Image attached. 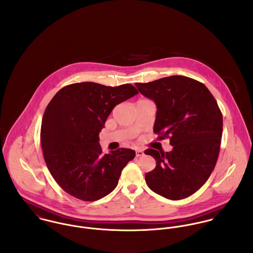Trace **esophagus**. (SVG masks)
Returning a JSON list of instances; mask_svg holds the SVG:
<instances>
[{
	"label": "esophagus",
	"mask_w": 253,
	"mask_h": 253,
	"mask_svg": "<svg viewBox=\"0 0 253 253\" xmlns=\"http://www.w3.org/2000/svg\"><path fill=\"white\" fill-rule=\"evenodd\" d=\"M135 152H136V157H137V158H139V157H141V156L144 155V152H143V150H141V149H137Z\"/></svg>",
	"instance_id": "1"
}]
</instances>
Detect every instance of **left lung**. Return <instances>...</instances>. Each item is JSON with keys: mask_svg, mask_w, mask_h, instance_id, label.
Listing matches in <instances>:
<instances>
[{"mask_svg": "<svg viewBox=\"0 0 253 253\" xmlns=\"http://www.w3.org/2000/svg\"><path fill=\"white\" fill-rule=\"evenodd\" d=\"M157 105L154 132L169 138L170 152L147 149L156 168L147 172L149 188L167 199L182 200L197 192L211 176L220 150L223 119L209 88L194 79L170 76L135 84Z\"/></svg>", "mask_w": 253, "mask_h": 253, "instance_id": "8db88e82", "label": "left lung"}]
</instances>
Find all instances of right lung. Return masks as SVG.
Wrapping results in <instances>:
<instances>
[{"label":"right lung","mask_w":253,"mask_h":253,"mask_svg":"<svg viewBox=\"0 0 253 253\" xmlns=\"http://www.w3.org/2000/svg\"><path fill=\"white\" fill-rule=\"evenodd\" d=\"M137 93L129 84L84 82L62 87L50 100L42 116L41 143L50 174L66 193L93 202L116 188L135 152L120 148L103 154L98 135L114 107Z\"/></svg>","instance_id":"1"}]
</instances>
